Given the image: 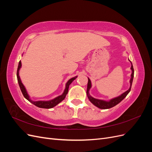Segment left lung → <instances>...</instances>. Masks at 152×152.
Instances as JSON below:
<instances>
[{
    "label": "left lung",
    "instance_id": "8db88e82",
    "mask_svg": "<svg viewBox=\"0 0 152 152\" xmlns=\"http://www.w3.org/2000/svg\"><path fill=\"white\" fill-rule=\"evenodd\" d=\"M129 61L131 63V79H130V87L129 88L127 91H126V92H124V93H122V94H121L120 96H117V97H115L114 98H112L111 99H110L108 101H105V100H103V99H96L94 98L93 97H92V96L90 95L89 94V90L92 87V84H91V80L88 78V83H87V98L89 99L90 102L93 103L94 106H96V107H98L100 109H108L110 108H112L115 106L117 105V104H118L120 103L121 101H122L124 98L126 97V96L129 94V93L131 89V86H132V80H133V78H134V68H133V66H132V64L131 63V61L129 59Z\"/></svg>",
    "mask_w": 152,
    "mask_h": 152
}]
</instances>
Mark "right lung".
<instances>
[{
  "mask_svg": "<svg viewBox=\"0 0 152 152\" xmlns=\"http://www.w3.org/2000/svg\"><path fill=\"white\" fill-rule=\"evenodd\" d=\"M21 67V61H20L19 64H18V70H17V79H18V84H19L20 89L22 92V94H23L24 97L28 100L30 103H31L32 104H34V105H35L36 107H37L39 108H51L54 107L55 106H56L58 104H59L60 102H61L65 98L68 92V88H69V86L71 84L72 82L77 77V76L74 77L72 78V79H69L68 80V82L66 83V86H65V89L64 90L63 93L61 95L58 96V97L55 98L53 99H50L49 101H33L31 100L30 98V96L28 95V93H27L26 89L25 88V87L24 86V85L23 84L21 80L20 77L19 75V72L20 68Z\"/></svg>",
  "mask_w": 152,
  "mask_h": 152,
  "instance_id": "obj_1",
  "label": "right lung"
}]
</instances>
